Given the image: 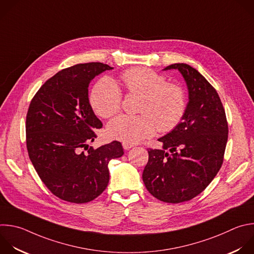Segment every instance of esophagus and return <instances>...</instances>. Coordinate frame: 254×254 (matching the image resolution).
<instances>
[{
	"instance_id": "1",
	"label": "esophagus",
	"mask_w": 254,
	"mask_h": 254,
	"mask_svg": "<svg viewBox=\"0 0 254 254\" xmlns=\"http://www.w3.org/2000/svg\"><path fill=\"white\" fill-rule=\"evenodd\" d=\"M123 147L125 148V149H129V148H131V147H133V144H130V143H127V142H123Z\"/></svg>"
}]
</instances>
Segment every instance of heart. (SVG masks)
Here are the masks:
<instances>
[{"label": "heart", "mask_w": 254, "mask_h": 254, "mask_svg": "<svg viewBox=\"0 0 254 254\" xmlns=\"http://www.w3.org/2000/svg\"><path fill=\"white\" fill-rule=\"evenodd\" d=\"M128 94L141 97L139 116H121L108 126V133L123 142L134 144L151 136L156 127L160 132L175 129L185 117L187 97L178 83L167 82L165 76L146 67H132L121 74ZM123 94L111 77H103L90 96L91 106L99 117L109 119L122 109Z\"/></svg>", "instance_id": "b5f03b06"}]
</instances>
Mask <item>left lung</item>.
Here are the masks:
<instances>
[{
	"label": "left lung",
	"instance_id": "8db88e82",
	"mask_svg": "<svg viewBox=\"0 0 254 254\" xmlns=\"http://www.w3.org/2000/svg\"><path fill=\"white\" fill-rule=\"evenodd\" d=\"M167 69H178L183 74L189 103L180 125L158 138L162 149H147L142 181L155 198L180 203L202 192L219 172L228 126L217 92L200 72L187 64L163 68Z\"/></svg>",
	"mask_w": 254,
	"mask_h": 254
}]
</instances>
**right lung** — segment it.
<instances>
[{
  "mask_svg": "<svg viewBox=\"0 0 254 254\" xmlns=\"http://www.w3.org/2000/svg\"><path fill=\"white\" fill-rule=\"evenodd\" d=\"M114 67L78 64L49 78L33 98L26 120L27 148L40 179L59 198L86 203L108 187L111 159L124 148L114 140L97 149L89 142L102 128L89 101L91 80Z\"/></svg>",
  "mask_w": 254,
  "mask_h": 254,
  "instance_id": "add662e5",
  "label": "right lung"
}]
</instances>
